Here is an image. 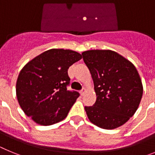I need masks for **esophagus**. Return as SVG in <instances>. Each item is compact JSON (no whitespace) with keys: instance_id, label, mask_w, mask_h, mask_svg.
I'll list each match as a JSON object with an SVG mask.
<instances>
[{"instance_id":"esophagus-1","label":"esophagus","mask_w":155,"mask_h":155,"mask_svg":"<svg viewBox=\"0 0 155 155\" xmlns=\"http://www.w3.org/2000/svg\"><path fill=\"white\" fill-rule=\"evenodd\" d=\"M85 92H86L85 87H83V88L81 89V95H84V93H85Z\"/></svg>"}]
</instances>
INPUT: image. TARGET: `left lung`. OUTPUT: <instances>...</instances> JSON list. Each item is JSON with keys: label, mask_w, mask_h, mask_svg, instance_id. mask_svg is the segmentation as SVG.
Wrapping results in <instances>:
<instances>
[{"label": "left lung", "mask_w": 155, "mask_h": 155, "mask_svg": "<svg viewBox=\"0 0 155 155\" xmlns=\"http://www.w3.org/2000/svg\"><path fill=\"white\" fill-rule=\"evenodd\" d=\"M81 54L97 97L92 106L84 107L87 117L105 130L124 125L136 113L143 95L141 79L135 66L113 50H87Z\"/></svg>", "instance_id": "left-lung-1"}]
</instances>
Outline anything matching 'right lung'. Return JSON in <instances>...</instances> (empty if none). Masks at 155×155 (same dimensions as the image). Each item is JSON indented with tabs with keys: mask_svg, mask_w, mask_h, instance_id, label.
Listing matches in <instances>:
<instances>
[{
	"mask_svg": "<svg viewBox=\"0 0 155 155\" xmlns=\"http://www.w3.org/2000/svg\"><path fill=\"white\" fill-rule=\"evenodd\" d=\"M78 52L51 49L27 63L16 83L18 101L25 115L36 124L50 126L64 120L80 94L68 91V70L80 61Z\"/></svg>",
	"mask_w": 155,
	"mask_h": 155,
	"instance_id": "obj_1",
	"label": "right lung"
}]
</instances>
